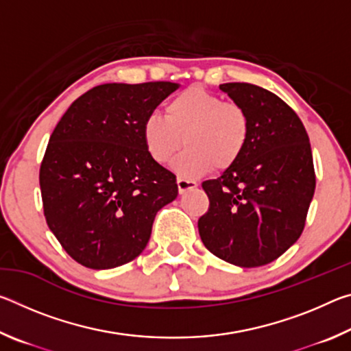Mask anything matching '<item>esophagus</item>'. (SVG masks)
Returning a JSON list of instances; mask_svg holds the SVG:
<instances>
[{
  "label": "esophagus",
  "mask_w": 351,
  "mask_h": 351,
  "mask_svg": "<svg viewBox=\"0 0 351 351\" xmlns=\"http://www.w3.org/2000/svg\"><path fill=\"white\" fill-rule=\"evenodd\" d=\"M178 190H180V193L187 192V190H192L195 187H198V182L193 181V180H186V178H178Z\"/></svg>",
  "instance_id": "esophagus-1"
}]
</instances>
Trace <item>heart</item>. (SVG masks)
Masks as SVG:
<instances>
[{"mask_svg": "<svg viewBox=\"0 0 351 351\" xmlns=\"http://www.w3.org/2000/svg\"><path fill=\"white\" fill-rule=\"evenodd\" d=\"M251 138V119L241 105L190 86L165 104V116L150 112L142 123L147 153L167 164L186 144L173 164L181 176L224 171L240 161Z\"/></svg>", "mask_w": 351, "mask_h": 351, "instance_id": "obj_1", "label": "heart"}]
</instances>
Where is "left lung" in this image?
<instances>
[{
  "label": "left lung",
  "mask_w": 351,
  "mask_h": 351,
  "mask_svg": "<svg viewBox=\"0 0 351 351\" xmlns=\"http://www.w3.org/2000/svg\"><path fill=\"white\" fill-rule=\"evenodd\" d=\"M219 90L251 119L245 154L203 182L209 210L198 219L204 246L228 263L257 268L294 245L316 189L313 153L295 111L265 88L223 83Z\"/></svg>",
  "instance_id": "left-lung-1"
}]
</instances>
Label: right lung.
Here are the masks:
<instances>
[{"mask_svg":"<svg viewBox=\"0 0 351 351\" xmlns=\"http://www.w3.org/2000/svg\"><path fill=\"white\" fill-rule=\"evenodd\" d=\"M178 83H105L71 104L40 167L46 223L91 269L134 260L158 210L178 197L176 176L147 153L142 123Z\"/></svg>","mask_w":351,"mask_h":351,"instance_id":"add662e5","label":"right lung"}]
</instances>
